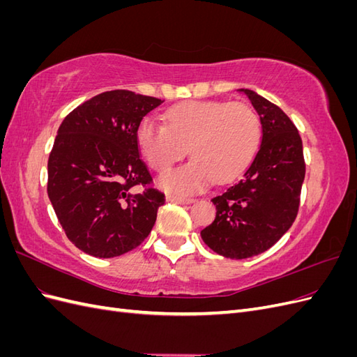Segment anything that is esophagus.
I'll return each instance as SVG.
<instances>
[{
  "label": "esophagus",
  "mask_w": 357,
  "mask_h": 357,
  "mask_svg": "<svg viewBox=\"0 0 357 357\" xmlns=\"http://www.w3.org/2000/svg\"><path fill=\"white\" fill-rule=\"evenodd\" d=\"M167 199L168 201H172V202H177V204H192L193 201V198H185V197H178V195H167Z\"/></svg>",
  "instance_id": "1"
}]
</instances>
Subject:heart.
Wrapping results in <instances>:
<instances>
[{
    "label": "heart",
    "instance_id": "heart-1",
    "mask_svg": "<svg viewBox=\"0 0 357 357\" xmlns=\"http://www.w3.org/2000/svg\"><path fill=\"white\" fill-rule=\"evenodd\" d=\"M165 126L146 117L137 143L147 164L168 171L189 152L193 160L168 172L160 185L176 193L198 192L214 178L223 183L250 164L261 139V123L250 105L225 101H188L164 113Z\"/></svg>",
    "mask_w": 357,
    "mask_h": 357
}]
</instances>
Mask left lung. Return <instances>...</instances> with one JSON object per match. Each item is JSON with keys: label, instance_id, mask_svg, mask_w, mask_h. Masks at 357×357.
Returning a JSON list of instances; mask_svg holds the SVG:
<instances>
[{"label": "left lung", "instance_id": "obj_1", "mask_svg": "<svg viewBox=\"0 0 357 357\" xmlns=\"http://www.w3.org/2000/svg\"><path fill=\"white\" fill-rule=\"evenodd\" d=\"M262 123V143L241 180L211 201L215 218L201 231L213 252L229 259L264 253L289 231L301 202L305 160L295 123L278 105L241 89Z\"/></svg>", "mask_w": 357, "mask_h": 357}]
</instances>
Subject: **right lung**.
Listing matches in <instances>:
<instances>
[{"label":"right lung","instance_id":"right-lung-1","mask_svg":"<svg viewBox=\"0 0 357 357\" xmlns=\"http://www.w3.org/2000/svg\"><path fill=\"white\" fill-rule=\"evenodd\" d=\"M162 100L107 91L62 121L47 162V195L68 240L95 257L142 244L165 195L139 158L137 129ZM137 188H142L139 192Z\"/></svg>","mask_w":357,"mask_h":357}]
</instances>
